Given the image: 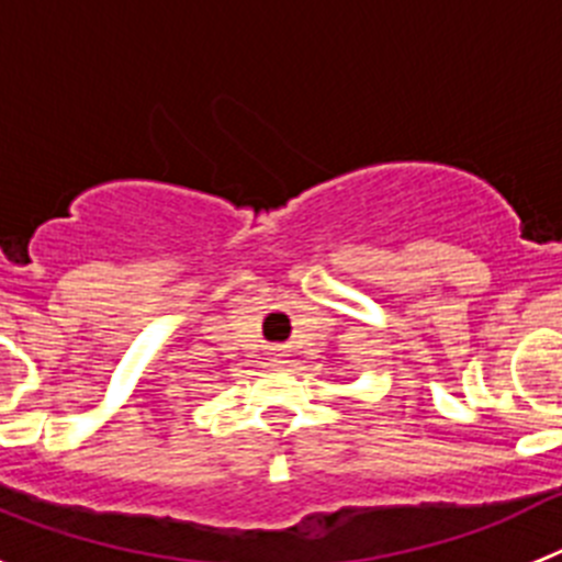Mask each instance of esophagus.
Here are the masks:
<instances>
[{"label":"esophagus","instance_id":"obj_1","mask_svg":"<svg viewBox=\"0 0 562 562\" xmlns=\"http://www.w3.org/2000/svg\"><path fill=\"white\" fill-rule=\"evenodd\" d=\"M272 362H284V355H281V349H272Z\"/></svg>","mask_w":562,"mask_h":562}]
</instances>
